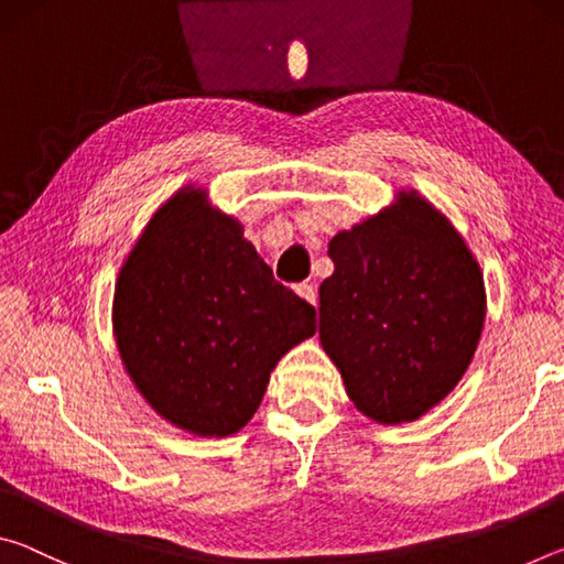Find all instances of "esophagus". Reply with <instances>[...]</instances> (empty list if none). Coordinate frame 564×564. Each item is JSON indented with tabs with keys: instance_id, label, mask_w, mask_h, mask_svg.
I'll list each match as a JSON object with an SVG mask.
<instances>
[{
	"instance_id": "esophagus-1",
	"label": "esophagus",
	"mask_w": 564,
	"mask_h": 564,
	"mask_svg": "<svg viewBox=\"0 0 564 564\" xmlns=\"http://www.w3.org/2000/svg\"><path fill=\"white\" fill-rule=\"evenodd\" d=\"M295 293H299L303 301H308V303H313V305L318 303V291H316V285H311V283H301V285H295Z\"/></svg>"
}]
</instances>
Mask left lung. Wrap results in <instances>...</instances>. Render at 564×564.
<instances>
[{
    "label": "left lung",
    "mask_w": 564,
    "mask_h": 564,
    "mask_svg": "<svg viewBox=\"0 0 564 564\" xmlns=\"http://www.w3.org/2000/svg\"><path fill=\"white\" fill-rule=\"evenodd\" d=\"M321 343L348 398L383 425L408 423L451 393L485 321L480 265L415 191L328 243Z\"/></svg>",
    "instance_id": "obj_1"
}]
</instances>
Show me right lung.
I'll use <instances>...</instances> for the list:
<instances>
[{
  "label": "right lung",
  "mask_w": 564,
  "mask_h": 564,
  "mask_svg": "<svg viewBox=\"0 0 564 564\" xmlns=\"http://www.w3.org/2000/svg\"><path fill=\"white\" fill-rule=\"evenodd\" d=\"M113 330L159 415L224 437L251 420L283 352L316 333V308L273 279L236 218L188 186L159 208L123 263Z\"/></svg>",
  "instance_id": "1"
}]
</instances>
